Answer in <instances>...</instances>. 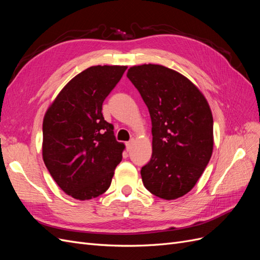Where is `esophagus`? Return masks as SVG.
<instances>
[{"instance_id":"34e87169","label":"esophagus","mask_w":260,"mask_h":260,"mask_svg":"<svg viewBox=\"0 0 260 260\" xmlns=\"http://www.w3.org/2000/svg\"><path fill=\"white\" fill-rule=\"evenodd\" d=\"M132 145H133V140H131V141H129V142L125 143V147H127V151H128V152L131 151Z\"/></svg>"}]
</instances>
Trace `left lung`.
Here are the masks:
<instances>
[{
    "label": "left lung",
    "instance_id": "8db88e82",
    "mask_svg": "<svg viewBox=\"0 0 260 260\" xmlns=\"http://www.w3.org/2000/svg\"><path fill=\"white\" fill-rule=\"evenodd\" d=\"M127 77L152 119V158L141 169L144 186L157 198L190 192L214 148V120L207 100L193 82L161 65L132 66Z\"/></svg>",
    "mask_w": 260,
    "mask_h": 260
}]
</instances>
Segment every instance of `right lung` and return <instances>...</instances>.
Segmentation results:
<instances>
[{"label":"right lung","instance_id":"right-lung-1","mask_svg":"<svg viewBox=\"0 0 260 260\" xmlns=\"http://www.w3.org/2000/svg\"><path fill=\"white\" fill-rule=\"evenodd\" d=\"M127 66H92L58 93L43 119L42 156L55 182L72 198L85 201L106 192L124 144L102 105Z\"/></svg>","mask_w":260,"mask_h":260}]
</instances>
